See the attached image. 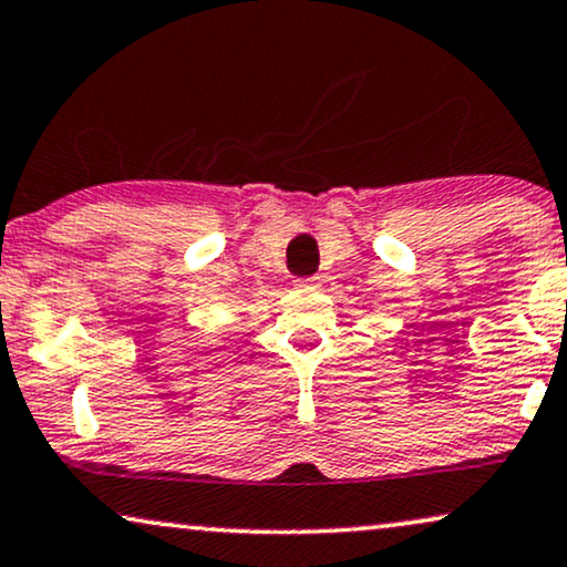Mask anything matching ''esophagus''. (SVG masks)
I'll list each match as a JSON object with an SVG mask.
<instances>
[{"label": "esophagus", "mask_w": 567, "mask_h": 567, "mask_svg": "<svg viewBox=\"0 0 567 567\" xmlns=\"http://www.w3.org/2000/svg\"><path fill=\"white\" fill-rule=\"evenodd\" d=\"M298 287L300 290H318L321 282H318V277H302V280H298Z\"/></svg>", "instance_id": "obj_1"}]
</instances>
